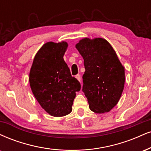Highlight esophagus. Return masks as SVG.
Instances as JSON below:
<instances>
[{"mask_svg": "<svg viewBox=\"0 0 151 151\" xmlns=\"http://www.w3.org/2000/svg\"><path fill=\"white\" fill-rule=\"evenodd\" d=\"M76 78H77V79L79 81H81V75L80 74H77V75H76Z\"/></svg>", "mask_w": 151, "mask_h": 151, "instance_id": "obj_1", "label": "esophagus"}]
</instances>
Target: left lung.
Returning a JSON list of instances; mask_svg holds the SVG:
<instances>
[{"label":"left lung","instance_id":"left-lung-1","mask_svg":"<svg viewBox=\"0 0 151 151\" xmlns=\"http://www.w3.org/2000/svg\"><path fill=\"white\" fill-rule=\"evenodd\" d=\"M76 48L83 59L82 91L90 110L99 114L109 112L117 104L124 89V68L111 45L102 38H84Z\"/></svg>","mask_w":151,"mask_h":151}]
</instances>
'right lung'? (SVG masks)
Here are the masks:
<instances>
[{"instance_id": "add662e5", "label": "right lung", "mask_w": 151, "mask_h": 151, "mask_svg": "<svg viewBox=\"0 0 151 151\" xmlns=\"http://www.w3.org/2000/svg\"><path fill=\"white\" fill-rule=\"evenodd\" d=\"M68 46L65 41L45 43L36 54L29 72L32 93L43 109L54 117L72 112L76 92L81 89L63 59Z\"/></svg>"}]
</instances>
